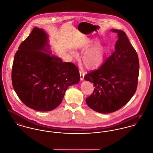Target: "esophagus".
Masks as SVG:
<instances>
[{
	"label": "esophagus",
	"instance_id": "obj_1",
	"mask_svg": "<svg viewBox=\"0 0 153 153\" xmlns=\"http://www.w3.org/2000/svg\"><path fill=\"white\" fill-rule=\"evenodd\" d=\"M79 74H80V79L81 81H82L84 78V72L82 71H79Z\"/></svg>",
	"mask_w": 153,
	"mask_h": 153
}]
</instances>
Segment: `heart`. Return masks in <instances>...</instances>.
I'll use <instances>...</instances> for the list:
<instances>
[{
    "mask_svg": "<svg viewBox=\"0 0 153 153\" xmlns=\"http://www.w3.org/2000/svg\"><path fill=\"white\" fill-rule=\"evenodd\" d=\"M96 44H99V42H97ZM105 52V48L101 46H98L88 50L82 58L84 65L89 69L98 68L102 65L104 60ZM71 53L75 57L77 56V53L75 51H71Z\"/></svg>",
    "mask_w": 153,
    "mask_h": 153,
    "instance_id": "b5f03b06",
    "label": "heart"
}]
</instances>
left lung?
Returning a JSON list of instances; mask_svg holds the SVG:
<instances>
[{
  "mask_svg": "<svg viewBox=\"0 0 153 153\" xmlns=\"http://www.w3.org/2000/svg\"><path fill=\"white\" fill-rule=\"evenodd\" d=\"M111 31L118 37L114 52L98 69L84 76L95 87L86 103L102 114L115 112L131 100L137 89L139 74L138 57L126 33L117 29Z\"/></svg>",
  "mask_w": 153,
  "mask_h": 153,
  "instance_id": "8db88e82",
  "label": "left lung"
}]
</instances>
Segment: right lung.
Segmentation results:
<instances>
[{"label": "right lung", "instance_id": "obj_1", "mask_svg": "<svg viewBox=\"0 0 153 153\" xmlns=\"http://www.w3.org/2000/svg\"><path fill=\"white\" fill-rule=\"evenodd\" d=\"M79 81L77 67L53 55L48 35L35 27L20 45L12 70L13 87L22 102L36 111H52L61 104L67 88Z\"/></svg>", "mask_w": 153, "mask_h": 153}]
</instances>
